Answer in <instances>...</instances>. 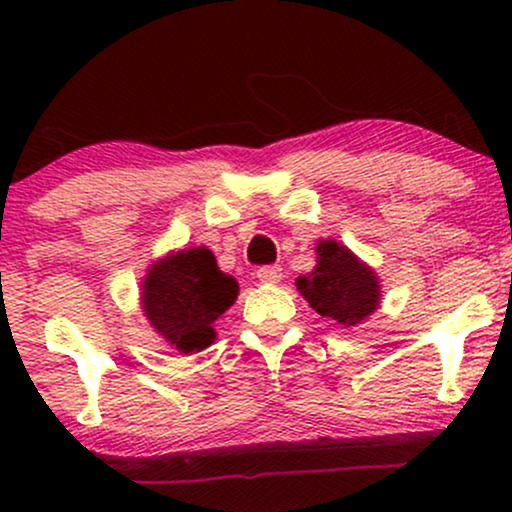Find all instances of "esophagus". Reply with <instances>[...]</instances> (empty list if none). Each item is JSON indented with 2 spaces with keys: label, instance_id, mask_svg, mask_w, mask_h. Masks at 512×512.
I'll use <instances>...</instances> for the list:
<instances>
[{
  "label": "esophagus",
  "instance_id": "1",
  "mask_svg": "<svg viewBox=\"0 0 512 512\" xmlns=\"http://www.w3.org/2000/svg\"><path fill=\"white\" fill-rule=\"evenodd\" d=\"M257 279H260L262 284H279L281 267H276V264H272V267H260L257 269Z\"/></svg>",
  "mask_w": 512,
  "mask_h": 512
}]
</instances>
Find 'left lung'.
<instances>
[{"label":"left lung","instance_id":"1","mask_svg":"<svg viewBox=\"0 0 512 512\" xmlns=\"http://www.w3.org/2000/svg\"><path fill=\"white\" fill-rule=\"evenodd\" d=\"M313 272L298 276L296 289L317 315L356 327L380 308V279L361 257L337 240H317Z\"/></svg>","mask_w":512,"mask_h":512}]
</instances>
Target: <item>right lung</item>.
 I'll return each mask as SVG.
<instances>
[{"mask_svg": "<svg viewBox=\"0 0 512 512\" xmlns=\"http://www.w3.org/2000/svg\"><path fill=\"white\" fill-rule=\"evenodd\" d=\"M238 281L223 274L209 248L170 250L146 269L142 313L154 332L180 354L214 344V322L236 303Z\"/></svg>", "mask_w": 512, "mask_h": 512, "instance_id": "right-lung-1", "label": "right lung"}]
</instances>
